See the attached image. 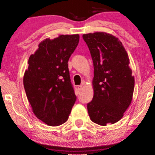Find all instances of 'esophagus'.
Instances as JSON below:
<instances>
[{
    "label": "esophagus",
    "instance_id": "34e87169",
    "mask_svg": "<svg viewBox=\"0 0 155 155\" xmlns=\"http://www.w3.org/2000/svg\"><path fill=\"white\" fill-rule=\"evenodd\" d=\"M82 88H83V86H82V85L78 86V90H79V91H81Z\"/></svg>",
    "mask_w": 155,
    "mask_h": 155
}]
</instances>
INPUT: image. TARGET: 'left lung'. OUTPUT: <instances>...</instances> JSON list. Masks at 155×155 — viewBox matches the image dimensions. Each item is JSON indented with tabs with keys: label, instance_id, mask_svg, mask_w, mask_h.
<instances>
[{
	"label": "left lung",
	"instance_id": "1",
	"mask_svg": "<svg viewBox=\"0 0 155 155\" xmlns=\"http://www.w3.org/2000/svg\"><path fill=\"white\" fill-rule=\"evenodd\" d=\"M94 62V97L87 104L93 122L105 126L117 122L131 104L135 79L122 42L106 32L83 35Z\"/></svg>",
	"mask_w": 155,
	"mask_h": 155
}]
</instances>
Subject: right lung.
Wrapping results in <instances>:
<instances>
[{"instance_id": "right-lung-1", "label": "right lung", "mask_w": 155, "mask_h": 155, "mask_svg": "<svg viewBox=\"0 0 155 155\" xmlns=\"http://www.w3.org/2000/svg\"><path fill=\"white\" fill-rule=\"evenodd\" d=\"M79 42V35L47 38L29 58L25 90L34 114L49 126L64 123L75 104L68 61Z\"/></svg>"}]
</instances>
